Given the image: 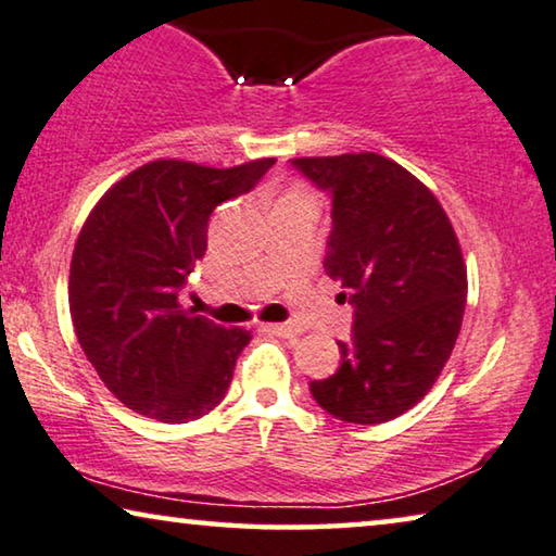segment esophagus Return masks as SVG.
<instances>
[{
	"label": "esophagus",
	"mask_w": 556,
	"mask_h": 556,
	"mask_svg": "<svg viewBox=\"0 0 556 556\" xmlns=\"http://www.w3.org/2000/svg\"><path fill=\"white\" fill-rule=\"evenodd\" d=\"M265 331L276 333L280 338H295V336L303 333V328L295 326V324H268V326H265Z\"/></svg>",
	"instance_id": "34e87169"
}]
</instances>
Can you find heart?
<instances>
[{"label":"heart","instance_id":"heart-1","mask_svg":"<svg viewBox=\"0 0 556 556\" xmlns=\"http://www.w3.org/2000/svg\"><path fill=\"white\" fill-rule=\"evenodd\" d=\"M288 195H305V192L303 190H291V192H288Z\"/></svg>","mask_w":556,"mask_h":556}]
</instances>
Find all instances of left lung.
<instances>
[{
  "label": "left lung",
  "mask_w": 556,
  "mask_h": 556,
  "mask_svg": "<svg viewBox=\"0 0 556 556\" xmlns=\"http://www.w3.org/2000/svg\"><path fill=\"white\" fill-rule=\"evenodd\" d=\"M331 198L324 268L353 305L341 368L311 393L345 424L391 421L421 401L452 356L466 308V265L433 192L376 155L291 160Z\"/></svg>",
  "instance_id": "obj_1"
}]
</instances>
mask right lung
I'll list each match as a JSON object with an SVG mask.
<instances>
[{
  "label": "right lung",
  "instance_id": "1",
  "mask_svg": "<svg viewBox=\"0 0 556 556\" xmlns=\"http://www.w3.org/2000/svg\"><path fill=\"white\" fill-rule=\"evenodd\" d=\"M276 157L228 167L155 160L104 192L70 265L77 341L127 408L165 424L213 412L251 331L223 328L180 291L207 251L215 207L251 192Z\"/></svg>",
  "mask_w": 556,
  "mask_h": 556
}]
</instances>
